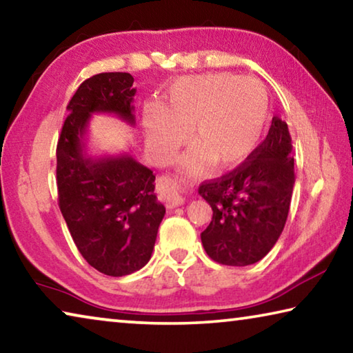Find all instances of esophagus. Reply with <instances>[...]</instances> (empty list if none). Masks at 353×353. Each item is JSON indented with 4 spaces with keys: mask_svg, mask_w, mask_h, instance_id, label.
Returning a JSON list of instances; mask_svg holds the SVG:
<instances>
[{
    "mask_svg": "<svg viewBox=\"0 0 353 353\" xmlns=\"http://www.w3.org/2000/svg\"><path fill=\"white\" fill-rule=\"evenodd\" d=\"M157 191L166 204L174 207L185 202V196L188 194V185L182 182L179 177L162 176L159 179Z\"/></svg>",
    "mask_w": 353,
    "mask_h": 353,
    "instance_id": "obj_1",
    "label": "esophagus"
}]
</instances>
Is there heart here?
Listing matches in <instances>:
<instances>
[{"label":"heart","mask_w":353,"mask_h":353,"mask_svg":"<svg viewBox=\"0 0 353 353\" xmlns=\"http://www.w3.org/2000/svg\"><path fill=\"white\" fill-rule=\"evenodd\" d=\"M268 121V93L255 79L232 74L183 77L170 88L163 109L148 105V143L160 160H168L190 130L196 146L183 165L199 170L214 162L229 168L255 151Z\"/></svg>","instance_id":"1"}]
</instances>
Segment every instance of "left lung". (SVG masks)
I'll return each instance as SVG.
<instances>
[{"label":"left lung","mask_w":353,"mask_h":353,"mask_svg":"<svg viewBox=\"0 0 353 353\" xmlns=\"http://www.w3.org/2000/svg\"><path fill=\"white\" fill-rule=\"evenodd\" d=\"M294 179L288 124L274 117L266 139L241 165L199 187L213 210L201 234L207 255L227 266L260 261L282 234Z\"/></svg>","instance_id":"8db88e82"}]
</instances>
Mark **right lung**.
I'll list each match as a JSON object with an SVG mask.
<instances>
[{
  "label": "right lung",
  "instance_id": "right-lung-1",
  "mask_svg": "<svg viewBox=\"0 0 353 353\" xmlns=\"http://www.w3.org/2000/svg\"><path fill=\"white\" fill-rule=\"evenodd\" d=\"M132 83L129 73H99L83 81L67 105L56 151L59 208L71 238L88 265L112 277L146 265L165 216L151 170L129 154L92 159L85 152L92 113H115L135 124Z\"/></svg>",
  "mask_w": 353,
  "mask_h": 353
}]
</instances>
